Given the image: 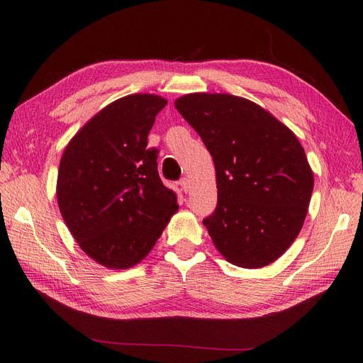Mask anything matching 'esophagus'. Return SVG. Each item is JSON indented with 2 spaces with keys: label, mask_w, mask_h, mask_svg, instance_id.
<instances>
[{
  "label": "esophagus",
  "mask_w": 363,
  "mask_h": 363,
  "mask_svg": "<svg viewBox=\"0 0 363 363\" xmlns=\"http://www.w3.org/2000/svg\"><path fill=\"white\" fill-rule=\"evenodd\" d=\"M179 186L182 189V191H186V194H189L190 189H191V184H190V179H187V177H182V179L179 181Z\"/></svg>",
  "instance_id": "esophagus-1"
}]
</instances>
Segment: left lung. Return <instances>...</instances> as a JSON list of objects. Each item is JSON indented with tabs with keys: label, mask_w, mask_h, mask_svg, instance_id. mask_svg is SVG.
<instances>
[{
	"label": "left lung",
	"mask_w": 363,
	"mask_h": 363,
	"mask_svg": "<svg viewBox=\"0 0 363 363\" xmlns=\"http://www.w3.org/2000/svg\"><path fill=\"white\" fill-rule=\"evenodd\" d=\"M174 106L215 164L218 201L203 220L213 245L237 267L272 264L298 237L313 190L296 135L240 96L190 94Z\"/></svg>",
	"instance_id": "left-lung-1"
}]
</instances>
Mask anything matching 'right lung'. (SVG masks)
Returning <instances> with one entry per match:
<instances>
[{
  "label": "right lung",
  "instance_id": "right-lung-1",
  "mask_svg": "<svg viewBox=\"0 0 363 363\" xmlns=\"http://www.w3.org/2000/svg\"><path fill=\"white\" fill-rule=\"evenodd\" d=\"M167 99L137 94L99 111L67 145L57 203L81 250L107 268L148 256L169 217L174 191L162 184L148 134Z\"/></svg>",
  "mask_w": 363,
  "mask_h": 363
}]
</instances>
